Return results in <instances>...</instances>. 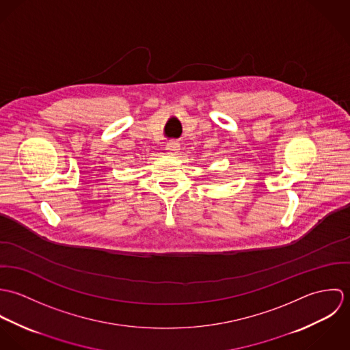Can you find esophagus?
<instances>
[{
  "mask_svg": "<svg viewBox=\"0 0 350 350\" xmlns=\"http://www.w3.org/2000/svg\"><path fill=\"white\" fill-rule=\"evenodd\" d=\"M180 150V144L178 143V142H170L168 144H167V150H168V153H171V154H176Z\"/></svg>",
  "mask_w": 350,
  "mask_h": 350,
  "instance_id": "34e87169",
  "label": "esophagus"
}]
</instances>
